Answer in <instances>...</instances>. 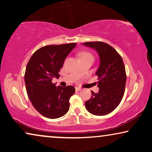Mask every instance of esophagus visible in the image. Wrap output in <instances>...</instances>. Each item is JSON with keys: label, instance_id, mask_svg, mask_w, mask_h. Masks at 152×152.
I'll return each instance as SVG.
<instances>
[{"label": "esophagus", "instance_id": "esophagus-1", "mask_svg": "<svg viewBox=\"0 0 152 152\" xmlns=\"http://www.w3.org/2000/svg\"><path fill=\"white\" fill-rule=\"evenodd\" d=\"M75 90H76V91H80L81 90H82V88H79V87H75Z\"/></svg>", "mask_w": 152, "mask_h": 152}]
</instances>
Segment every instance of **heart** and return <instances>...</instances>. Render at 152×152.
Here are the masks:
<instances>
[{
	"instance_id": "1",
	"label": "heart",
	"mask_w": 152,
	"mask_h": 152,
	"mask_svg": "<svg viewBox=\"0 0 152 152\" xmlns=\"http://www.w3.org/2000/svg\"><path fill=\"white\" fill-rule=\"evenodd\" d=\"M82 58H92L93 59V56L89 52L83 51L80 54V59H82Z\"/></svg>"
}]
</instances>
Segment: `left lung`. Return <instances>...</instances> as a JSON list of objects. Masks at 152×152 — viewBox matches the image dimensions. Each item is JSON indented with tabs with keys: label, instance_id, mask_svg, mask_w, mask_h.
<instances>
[{
	"label": "left lung",
	"instance_id": "1",
	"mask_svg": "<svg viewBox=\"0 0 152 152\" xmlns=\"http://www.w3.org/2000/svg\"><path fill=\"white\" fill-rule=\"evenodd\" d=\"M83 45L95 49L100 61L95 72L99 91H91L92 96L85 102V107L93 115H105L113 111L123 97L126 80L123 61L118 52L106 43L93 41Z\"/></svg>",
	"mask_w": 152,
	"mask_h": 152
}]
</instances>
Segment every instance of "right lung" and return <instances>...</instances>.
Returning a JSON list of instances; mask_svg holds the SVG:
<instances>
[{
	"label": "right lung",
	"instance_id": "obj_1",
	"mask_svg": "<svg viewBox=\"0 0 152 152\" xmlns=\"http://www.w3.org/2000/svg\"><path fill=\"white\" fill-rule=\"evenodd\" d=\"M77 43L45 45L37 50L27 64L25 83L28 97L41 115L55 119L69 110V99L75 93L72 86H56L52 82L59 78L64 62Z\"/></svg>",
	"mask_w": 152,
	"mask_h": 152
}]
</instances>
